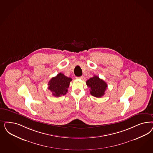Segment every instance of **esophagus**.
Instances as JSON below:
<instances>
[{
	"label": "esophagus",
	"instance_id": "1",
	"mask_svg": "<svg viewBox=\"0 0 153 153\" xmlns=\"http://www.w3.org/2000/svg\"><path fill=\"white\" fill-rule=\"evenodd\" d=\"M76 78L79 79H83V76H79V77H76Z\"/></svg>",
	"mask_w": 153,
	"mask_h": 153
}]
</instances>
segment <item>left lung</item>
<instances>
[{"mask_svg": "<svg viewBox=\"0 0 153 153\" xmlns=\"http://www.w3.org/2000/svg\"><path fill=\"white\" fill-rule=\"evenodd\" d=\"M87 85L90 88V94L94 97H101L105 94L108 87L106 83L97 76L94 75L86 82Z\"/></svg>", "mask_w": 153, "mask_h": 153, "instance_id": "left-lung-1", "label": "left lung"}]
</instances>
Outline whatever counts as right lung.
Listing matches in <instances>:
<instances>
[{"instance_id":"1","label":"right lung","mask_w":153,"mask_h":153,"mask_svg":"<svg viewBox=\"0 0 153 153\" xmlns=\"http://www.w3.org/2000/svg\"><path fill=\"white\" fill-rule=\"evenodd\" d=\"M71 80V78L60 73L49 80L48 88L52 92L53 96L59 97L68 92V88Z\"/></svg>"}]
</instances>
